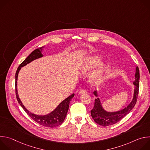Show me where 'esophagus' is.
I'll list each match as a JSON object with an SVG mask.
<instances>
[{"label":"esophagus","mask_w":150,"mask_h":150,"mask_svg":"<svg viewBox=\"0 0 150 150\" xmlns=\"http://www.w3.org/2000/svg\"><path fill=\"white\" fill-rule=\"evenodd\" d=\"M79 94H85V93H87V90H84V89H82V90H79Z\"/></svg>","instance_id":"1"}]
</instances>
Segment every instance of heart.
I'll list each match as a JSON object with an SVG mask.
<instances>
[{
    "instance_id": "b5f03b06",
    "label": "heart",
    "mask_w": 150,
    "mask_h": 150,
    "mask_svg": "<svg viewBox=\"0 0 150 150\" xmlns=\"http://www.w3.org/2000/svg\"><path fill=\"white\" fill-rule=\"evenodd\" d=\"M101 59L99 57L92 56L88 57L83 64L82 68L83 72H88L90 71L91 69H93L98 65ZM105 66L104 65H102L93 74L91 78L93 82L97 83L101 81L105 71Z\"/></svg>"
}]
</instances>
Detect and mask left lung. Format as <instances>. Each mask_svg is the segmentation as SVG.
I'll list each match as a JSON object with an SVG mask.
<instances>
[{
    "instance_id": "1",
    "label": "left lung",
    "mask_w": 150,
    "mask_h": 150,
    "mask_svg": "<svg viewBox=\"0 0 150 150\" xmlns=\"http://www.w3.org/2000/svg\"><path fill=\"white\" fill-rule=\"evenodd\" d=\"M135 79V81L133 82L135 85L133 99L126 108H125L121 110L115 112H106L103 109L100 99L98 98L95 99L94 108L91 110V115L96 123L103 126H108L114 125L122 119L132 110L137 103L139 93V71L138 67L136 68ZM94 94L96 97L98 96L97 92L96 91L94 92Z\"/></svg>"
}]
</instances>
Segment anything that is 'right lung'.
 Wrapping results in <instances>:
<instances>
[{
  "mask_svg": "<svg viewBox=\"0 0 150 150\" xmlns=\"http://www.w3.org/2000/svg\"><path fill=\"white\" fill-rule=\"evenodd\" d=\"M42 47H40L33 52H31V53L22 62L19 67L17 69V71L15 74V93H16V99L20 104V105L22 107L23 109L25 110V112L27 113V115L35 122L38 123V124L46 126L49 127H54L58 126L59 125H60L65 120L67 114L68 113V109H69V105L70 101L71 99L74 97V94H71L68 97H67L66 99L64 100L63 101H62L57 107V108L51 113L47 115H37L35 114H33L31 112H30L25 108L24 105L23 104L22 102L20 100L18 94V91H17V79H18V75L19 73V71H20L21 68L27 65L28 63H30L33 60L38 59L40 57H42V54L41 52V51L42 50Z\"/></svg>",
  "mask_w": 150,
  "mask_h": 150,
  "instance_id": "add662e5",
  "label": "right lung"
}]
</instances>
